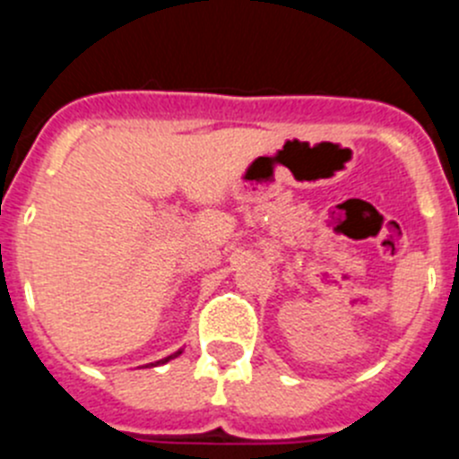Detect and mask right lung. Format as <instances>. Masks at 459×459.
<instances>
[{"mask_svg":"<svg viewBox=\"0 0 459 459\" xmlns=\"http://www.w3.org/2000/svg\"><path fill=\"white\" fill-rule=\"evenodd\" d=\"M181 351H177V354H172V356H168V359H163V360H158V363H168L169 359H177V356H179ZM152 366H156V363H152Z\"/></svg>","mask_w":459,"mask_h":459,"instance_id":"right-lung-1","label":"right lung"}]
</instances>
